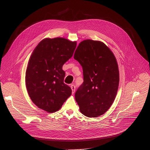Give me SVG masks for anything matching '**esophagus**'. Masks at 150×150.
Masks as SVG:
<instances>
[{
  "mask_svg": "<svg viewBox=\"0 0 150 150\" xmlns=\"http://www.w3.org/2000/svg\"><path fill=\"white\" fill-rule=\"evenodd\" d=\"M70 87H71V89H72V94H74V93H75V85H74V84H71V85H70Z\"/></svg>",
  "mask_w": 150,
  "mask_h": 150,
  "instance_id": "esophagus-1",
  "label": "esophagus"
}]
</instances>
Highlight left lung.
Segmentation results:
<instances>
[{
    "label": "left lung",
    "mask_w": 150,
    "mask_h": 150,
    "mask_svg": "<svg viewBox=\"0 0 150 150\" xmlns=\"http://www.w3.org/2000/svg\"><path fill=\"white\" fill-rule=\"evenodd\" d=\"M74 58L82 67L83 82L75 93L80 112L97 117L105 113L117 94L119 72L116 59L104 42L90 39L81 41Z\"/></svg>",
    "instance_id": "1"
}]
</instances>
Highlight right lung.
<instances>
[{"label":"right lung","instance_id":"1","mask_svg":"<svg viewBox=\"0 0 150 150\" xmlns=\"http://www.w3.org/2000/svg\"><path fill=\"white\" fill-rule=\"evenodd\" d=\"M76 41L62 37L42 40L33 50L25 73L28 95L39 109L47 113L59 110L72 94L63 82L62 67L73 55Z\"/></svg>","mask_w":150,"mask_h":150}]
</instances>
